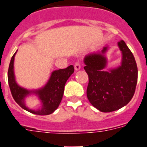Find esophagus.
<instances>
[{
  "label": "esophagus",
  "instance_id": "obj_1",
  "mask_svg": "<svg viewBox=\"0 0 147 147\" xmlns=\"http://www.w3.org/2000/svg\"><path fill=\"white\" fill-rule=\"evenodd\" d=\"M80 68H81V65H80V62H76V63L74 65L75 71H79V70H80Z\"/></svg>",
  "mask_w": 147,
  "mask_h": 147
}]
</instances>
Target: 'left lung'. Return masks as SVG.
I'll list each match as a JSON object with an SVG mask.
<instances>
[{
    "label": "left lung",
    "instance_id": "left-lung-1",
    "mask_svg": "<svg viewBox=\"0 0 147 147\" xmlns=\"http://www.w3.org/2000/svg\"><path fill=\"white\" fill-rule=\"evenodd\" d=\"M122 53L120 65L106 70L109 47L91 53L84 58L88 76L87 97L93 106L102 112H111L129 102L135 91L138 67L132 53L123 40L117 42Z\"/></svg>",
    "mask_w": 147,
    "mask_h": 147
}]
</instances>
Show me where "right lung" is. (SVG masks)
<instances>
[{
	"label": "right lung",
	"mask_w": 147,
	"mask_h": 147,
	"mask_svg": "<svg viewBox=\"0 0 147 147\" xmlns=\"http://www.w3.org/2000/svg\"><path fill=\"white\" fill-rule=\"evenodd\" d=\"M16 51L11 59L8 70V82L14 100L22 109L38 115H48L52 114L59 107L63 96L65 83L74 72V67L70 65L65 69L53 71L45 86L36 90H28L17 83L14 72V60ZM30 95H36L40 100L42 106L37 110L29 109L25 103V100Z\"/></svg>",
	"instance_id": "1"
}]
</instances>
